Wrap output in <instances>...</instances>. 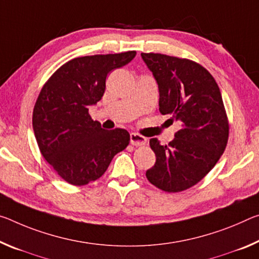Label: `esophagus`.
<instances>
[{
	"mask_svg": "<svg viewBox=\"0 0 259 259\" xmlns=\"http://www.w3.org/2000/svg\"><path fill=\"white\" fill-rule=\"evenodd\" d=\"M130 143L134 146H142L146 144V138L139 134H130Z\"/></svg>",
	"mask_w": 259,
	"mask_h": 259,
	"instance_id": "obj_1",
	"label": "esophagus"
}]
</instances>
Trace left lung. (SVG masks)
I'll return each instance as SVG.
<instances>
[{
	"instance_id": "left-lung-1",
	"label": "left lung",
	"mask_w": 259,
	"mask_h": 259,
	"mask_svg": "<svg viewBox=\"0 0 259 259\" xmlns=\"http://www.w3.org/2000/svg\"><path fill=\"white\" fill-rule=\"evenodd\" d=\"M159 88V110L181 123L168 145L150 139L154 166L149 181L166 192L187 190L218 162L228 142L229 125L223 97L214 78L191 60L142 53Z\"/></svg>"
}]
</instances>
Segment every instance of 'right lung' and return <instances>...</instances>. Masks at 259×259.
Masks as SVG:
<instances>
[{"label": "right lung", "mask_w": 259, "mask_h": 259, "mask_svg": "<svg viewBox=\"0 0 259 259\" xmlns=\"http://www.w3.org/2000/svg\"><path fill=\"white\" fill-rule=\"evenodd\" d=\"M136 52L76 57L57 69L34 105V136L42 157L64 181L85 186L107 170L114 155L129 145L124 129L105 130L89 107L105 93L106 77L128 64Z\"/></svg>", "instance_id": "right-lung-1"}]
</instances>
